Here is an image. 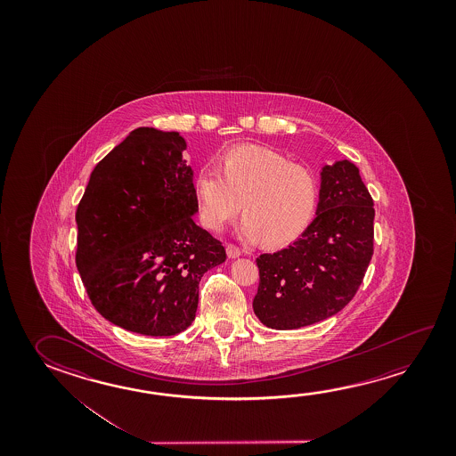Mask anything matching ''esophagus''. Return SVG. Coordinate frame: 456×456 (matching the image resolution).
<instances>
[{
	"label": "esophagus",
	"mask_w": 456,
	"mask_h": 456,
	"mask_svg": "<svg viewBox=\"0 0 456 456\" xmlns=\"http://www.w3.org/2000/svg\"><path fill=\"white\" fill-rule=\"evenodd\" d=\"M225 251H227V256L232 257V259H235V257L241 256V249H240L237 245H232V243H229V245L225 247Z\"/></svg>",
	"instance_id": "1"
}]
</instances>
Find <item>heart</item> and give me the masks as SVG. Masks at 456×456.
I'll list each match as a JSON object with an SVG mask.
<instances>
[{"label": "heart", "instance_id": "heart-1", "mask_svg": "<svg viewBox=\"0 0 456 456\" xmlns=\"http://www.w3.org/2000/svg\"><path fill=\"white\" fill-rule=\"evenodd\" d=\"M216 170L200 168L192 180L199 219L219 231L239 213L240 233L265 247L291 243L312 224L320 183L312 168L262 146H237L217 157Z\"/></svg>", "mask_w": 456, "mask_h": 456}]
</instances>
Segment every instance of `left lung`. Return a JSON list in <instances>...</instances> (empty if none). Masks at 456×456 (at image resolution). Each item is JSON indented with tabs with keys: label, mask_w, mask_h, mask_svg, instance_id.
Returning a JSON list of instances; mask_svg holds the SVG:
<instances>
[{
	"label": "left lung",
	"mask_w": 456,
	"mask_h": 456,
	"mask_svg": "<svg viewBox=\"0 0 456 456\" xmlns=\"http://www.w3.org/2000/svg\"><path fill=\"white\" fill-rule=\"evenodd\" d=\"M373 200L348 160L326 165L314 223L292 245L256 259L254 314L267 328L310 326L338 314L362 283L373 254Z\"/></svg>",
	"instance_id": "8db88e82"
}]
</instances>
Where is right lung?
Returning a JSON list of instances; mask_svg holds the SVG:
<instances>
[{
	"instance_id": "1",
	"label": "right lung",
	"mask_w": 456,
	"mask_h": 456,
	"mask_svg": "<svg viewBox=\"0 0 456 456\" xmlns=\"http://www.w3.org/2000/svg\"><path fill=\"white\" fill-rule=\"evenodd\" d=\"M178 132L140 127L98 162L76 209V267L98 314L144 336L194 322L199 283L225 261L195 224L192 170Z\"/></svg>"
}]
</instances>
